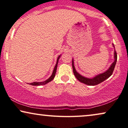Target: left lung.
<instances>
[{"instance_id":"1","label":"left lung","mask_w":128,"mask_h":128,"mask_svg":"<svg viewBox=\"0 0 128 128\" xmlns=\"http://www.w3.org/2000/svg\"><path fill=\"white\" fill-rule=\"evenodd\" d=\"M114 45V44H113ZM114 62L112 64L110 67H109V68L108 70L106 72H103L102 74H98V75L96 76V77H94V78H86V77H83V76H81L80 74H78V72H76L75 67L74 66V61L73 60H72V70H73V73L74 76H76V78L77 79L78 81H80L81 83H84L88 85V86H95L98 84L101 83L102 82H103V81L109 78L112 74H113L114 72V67H115L116 61H117V53L116 52V50H114Z\"/></svg>"}]
</instances>
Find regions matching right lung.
Instances as JSON below:
<instances>
[{"mask_svg": "<svg viewBox=\"0 0 128 128\" xmlns=\"http://www.w3.org/2000/svg\"><path fill=\"white\" fill-rule=\"evenodd\" d=\"M60 56L58 57L57 58V61H56V66H55L54 67V70H53V72H52V75H51V77H50L49 78L47 79L46 80H45V82H33V83H30V85H32V86H40V85H44L45 84L49 83V82H51V81H52L53 79H54L55 76H56V68H57V64H58V60L60 58Z\"/></svg>", "mask_w": 128, "mask_h": 128, "instance_id": "right-lung-1", "label": "right lung"}]
</instances>
